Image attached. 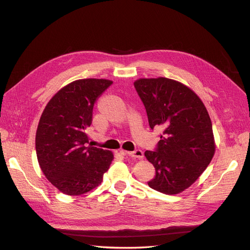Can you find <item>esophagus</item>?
I'll list each match as a JSON object with an SVG mask.
<instances>
[{
    "instance_id": "1",
    "label": "esophagus",
    "mask_w": 250,
    "mask_h": 250,
    "mask_svg": "<svg viewBox=\"0 0 250 250\" xmlns=\"http://www.w3.org/2000/svg\"><path fill=\"white\" fill-rule=\"evenodd\" d=\"M121 153L124 155H127L129 157H133V158H138V159H142L144 157V153L141 150H135L133 152H127V151L122 150Z\"/></svg>"
}]
</instances>
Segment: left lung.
<instances>
[{"instance_id":"obj_1","label":"left lung","mask_w":250,"mask_h":250,"mask_svg":"<svg viewBox=\"0 0 250 250\" xmlns=\"http://www.w3.org/2000/svg\"><path fill=\"white\" fill-rule=\"evenodd\" d=\"M134 85L150 127L164 129L155 151L145 152L156 170L148 185L165 194H177L188 188L213 159L211 118L200 97L172 79H139Z\"/></svg>"}]
</instances>
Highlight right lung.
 Segmentation results:
<instances>
[{"label": "right lung", "instance_id": "obj_1", "mask_svg": "<svg viewBox=\"0 0 250 250\" xmlns=\"http://www.w3.org/2000/svg\"><path fill=\"white\" fill-rule=\"evenodd\" d=\"M111 84L105 79L74 81L48 101L39 120L35 136L39 166L64 194L80 195L98 187L113 160L108 150L86 147L94 103Z\"/></svg>", "mask_w": 250, "mask_h": 250}]
</instances>
